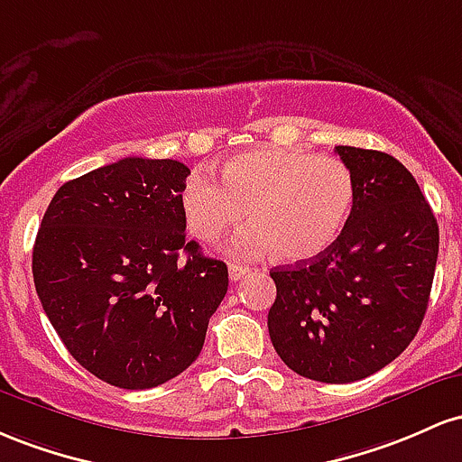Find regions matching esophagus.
Segmentation results:
<instances>
[{"instance_id":"1","label":"esophagus","mask_w":462,"mask_h":462,"mask_svg":"<svg viewBox=\"0 0 462 462\" xmlns=\"http://www.w3.org/2000/svg\"><path fill=\"white\" fill-rule=\"evenodd\" d=\"M248 273L246 266H240V263H231L229 266V279L231 282H240L242 277Z\"/></svg>"}]
</instances>
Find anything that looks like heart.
Masks as SVG:
<instances>
[{
    "instance_id": "b5f03b06",
    "label": "heart",
    "mask_w": 462,
    "mask_h": 462,
    "mask_svg": "<svg viewBox=\"0 0 462 462\" xmlns=\"http://www.w3.org/2000/svg\"><path fill=\"white\" fill-rule=\"evenodd\" d=\"M220 179L194 172L180 205L191 236L216 242L246 217L233 240L236 255L273 251L282 262L323 255L343 233L354 209V174L340 159L299 148L245 150L220 165Z\"/></svg>"
}]
</instances>
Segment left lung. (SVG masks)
Listing matches in <instances>:
<instances>
[{
    "label": "left lung",
    "instance_id": "1",
    "mask_svg": "<svg viewBox=\"0 0 462 462\" xmlns=\"http://www.w3.org/2000/svg\"><path fill=\"white\" fill-rule=\"evenodd\" d=\"M356 183L354 209L323 255L277 266L268 334L299 375L349 384L384 369L426 316L439 225L414 176L380 150L336 146Z\"/></svg>",
    "mask_w": 462,
    "mask_h": 462
}]
</instances>
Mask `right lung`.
<instances>
[{"mask_svg":"<svg viewBox=\"0 0 462 462\" xmlns=\"http://www.w3.org/2000/svg\"><path fill=\"white\" fill-rule=\"evenodd\" d=\"M188 174L172 159H119L67 180L41 220L36 294L67 351L106 384L143 391L180 375L229 288L226 263L185 237Z\"/></svg>","mask_w":462,"mask_h":462,"instance_id":"1","label":"right lung"}]
</instances>
